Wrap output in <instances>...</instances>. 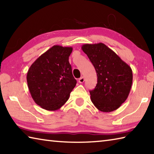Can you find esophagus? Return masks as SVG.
Wrapping results in <instances>:
<instances>
[{"label": "esophagus", "mask_w": 154, "mask_h": 154, "mask_svg": "<svg viewBox=\"0 0 154 154\" xmlns=\"http://www.w3.org/2000/svg\"><path fill=\"white\" fill-rule=\"evenodd\" d=\"M84 82H85V78L84 77H81L79 79V83H83Z\"/></svg>", "instance_id": "1"}]
</instances>
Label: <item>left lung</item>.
<instances>
[{"mask_svg":"<svg viewBox=\"0 0 154 154\" xmlns=\"http://www.w3.org/2000/svg\"><path fill=\"white\" fill-rule=\"evenodd\" d=\"M82 49L96 70L97 84L90 91L91 101L103 112L117 109L130 93L133 83L131 67L103 43L85 44Z\"/></svg>","mask_w":154,"mask_h":154,"instance_id":"8db88e82","label":"left lung"}]
</instances>
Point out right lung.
I'll use <instances>...</instances> for the list:
<instances>
[{"label":"right lung","mask_w":154,"mask_h":154,"mask_svg":"<svg viewBox=\"0 0 154 154\" xmlns=\"http://www.w3.org/2000/svg\"><path fill=\"white\" fill-rule=\"evenodd\" d=\"M72 47L54 45L31 65L27 73L29 93L35 103L48 111L66 103L76 85L69 57Z\"/></svg>","instance_id":"obj_1"}]
</instances>
